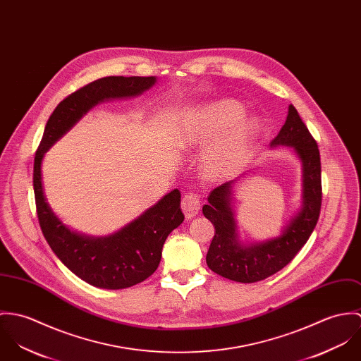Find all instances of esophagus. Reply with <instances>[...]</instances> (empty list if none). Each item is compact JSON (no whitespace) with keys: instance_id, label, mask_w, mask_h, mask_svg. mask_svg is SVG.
Returning <instances> with one entry per match:
<instances>
[{"instance_id":"34e87169","label":"esophagus","mask_w":361,"mask_h":361,"mask_svg":"<svg viewBox=\"0 0 361 361\" xmlns=\"http://www.w3.org/2000/svg\"><path fill=\"white\" fill-rule=\"evenodd\" d=\"M200 207V198L198 194L195 192H188L184 195V198L181 200V209L185 214L187 219H191L194 216L198 214Z\"/></svg>"}]
</instances>
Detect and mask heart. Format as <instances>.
Here are the masks:
<instances>
[{"mask_svg":"<svg viewBox=\"0 0 361 361\" xmlns=\"http://www.w3.org/2000/svg\"><path fill=\"white\" fill-rule=\"evenodd\" d=\"M243 108L233 99H221L202 109L194 123L184 128L181 142L187 147L213 141L204 152L203 170L219 178L237 171L247 161L257 137L259 124L242 118Z\"/></svg>","mask_w":361,"mask_h":361,"instance_id":"b5f03b06","label":"heart"}]
</instances>
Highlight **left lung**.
I'll list each match as a JSON object with an SVG mask.
<instances>
[{"label":"left lung","instance_id":"8db88e82","mask_svg":"<svg viewBox=\"0 0 361 361\" xmlns=\"http://www.w3.org/2000/svg\"><path fill=\"white\" fill-rule=\"evenodd\" d=\"M290 147L302 161L303 200L300 212L277 238L242 245L231 206L233 185L237 180L221 184L209 195L203 216L214 226V237L206 255L207 267L216 274L237 281L257 282L283 269L310 238L320 217L321 161L316 140L302 121L293 105L288 108L285 124L271 147Z\"/></svg>","mask_w":361,"mask_h":361}]
</instances>
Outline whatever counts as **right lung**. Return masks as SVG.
<instances>
[{
	"label": "right lung",
	"mask_w": 361,
	"mask_h": 361,
	"mask_svg": "<svg viewBox=\"0 0 361 361\" xmlns=\"http://www.w3.org/2000/svg\"><path fill=\"white\" fill-rule=\"evenodd\" d=\"M155 82V76H109L81 87L58 104L47 121L36 152L33 187L41 231L52 252L72 273L98 288H128L155 273L161 263L164 240L184 221L181 194L173 190L112 235L85 237L63 226L47 203L41 181V161L44 154L92 106L112 98L140 95Z\"/></svg>",
	"instance_id": "obj_1"
}]
</instances>
